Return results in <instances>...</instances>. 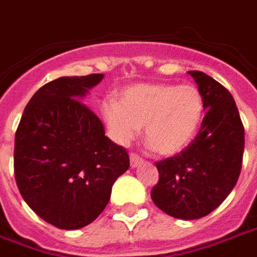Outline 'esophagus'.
Here are the masks:
<instances>
[{
    "label": "esophagus",
    "instance_id": "esophagus-1",
    "mask_svg": "<svg viewBox=\"0 0 257 257\" xmlns=\"http://www.w3.org/2000/svg\"><path fill=\"white\" fill-rule=\"evenodd\" d=\"M131 168H138L143 164V160L138 154H131Z\"/></svg>",
    "mask_w": 257,
    "mask_h": 257
}]
</instances>
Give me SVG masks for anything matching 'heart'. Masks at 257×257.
<instances>
[{
  "label": "heart",
  "mask_w": 257,
  "mask_h": 257,
  "mask_svg": "<svg viewBox=\"0 0 257 257\" xmlns=\"http://www.w3.org/2000/svg\"><path fill=\"white\" fill-rule=\"evenodd\" d=\"M201 90L193 84H136L103 101L100 114L118 145L146 126V140L161 156H176L191 143L204 117Z\"/></svg>",
  "instance_id": "heart-1"
}]
</instances>
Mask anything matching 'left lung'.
Here are the masks:
<instances>
[{
    "instance_id": "obj_1",
    "label": "left lung",
    "mask_w": 257,
    "mask_h": 257,
    "mask_svg": "<svg viewBox=\"0 0 257 257\" xmlns=\"http://www.w3.org/2000/svg\"><path fill=\"white\" fill-rule=\"evenodd\" d=\"M205 103L198 135L180 154L157 162L153 202L167 215L194 220L209 215L231 193L242 167L245 131L231 93L201 71H189Z\"/></svg>"
}]
</instances>
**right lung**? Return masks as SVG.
<instances>
[{"mask_svg":"<svg viewBox=\"0 0 257 257\" xmlns=\"http://www.w3.org/2000/svg\"><path fill=\"white\" fill-rule=\"evenodd\" d=\"M103 74L60 77L37 90L15 136V178L26 204L52 226H88L129 168L128 153L104 135L82 101Z\"/></svg>","mask_w":257,"mask_h":257,"instance_id":"obj_1","label":"right lung"}]
</instances>
